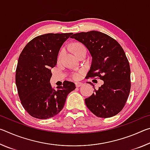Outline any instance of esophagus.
Listing matches in <instances>:
<instances>
[{
    "label": "esophagus",
    "instance_id": "1",
    "mask_svg": "<svg viewBox=\"0 0 150 150\" xmlns=\"http://www.w3.org/2000/svg\"><path fill=\"white\" fill-rule=\"evenodd\" d=\"M82 85H83V83H81V82H77V83H75V86L77 87H81V86H82Z\"/></svg>",
    "mask_w": 150,
    "mask_h": 150
}]
</instances>
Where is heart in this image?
<instances>
[{
	"mask_svg": "<svg viewBox=\"0 0 150 150\" xmlns=\"http://www.w3.org/2000/svg\"><path fill=\"white\" fill-rule=\"evenodd\" d=\"M81 48H85V47L84 45L82 44H77L74 45V47H73V50H74V52L75 53L78 50L81 49ZM80 74H81V73H77V72L73 73L71 75V77L73 79H79L80 77Z\"/></svg>",
	"mask_w": 150,
	"mask_h": 150,
	"instance_id": "b5f03b06",
	"label": "heart"
}]
</instances>
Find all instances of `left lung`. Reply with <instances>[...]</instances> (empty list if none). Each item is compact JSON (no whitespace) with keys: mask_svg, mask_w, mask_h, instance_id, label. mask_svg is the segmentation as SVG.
<instances>
[{"mask_svg":"<svg viewBox=\"0 0 150 150\" xmlns=\"http://www.w3.org/2000/svg\"><path fill=\"white\" fill-rule=\"evenodd\" d=\"M71 38L84 44L93 57L87 78L104 81L85 98L87 108L97 117L116 115L125 106L131 88L130 67L122 47L112 38L98 31L77 33Z\"/></svg>","mask_w":150,"mask_h":150,"instance_id":"1","label":"left lung"}]
</instances>
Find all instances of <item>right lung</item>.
<instances>
[{"label":"right lung","mask_w":150,"mask_h":150,"mask_svg":"<svg viewBox=\"0 0 150 150\" xmlns=\"http://www.w3.org/2000/svg\"><path fill=\"white\" fill-rule=\"evenodd\" d=\"M73 33L43 34L34 38L20 54L16 70V85L20 102L32 117L47 119L64 106L75 85L65 81L56 88L50 83L51 69L57 64L59 51Z\"/></svg>","instance_id":"1"}]
</instances>
